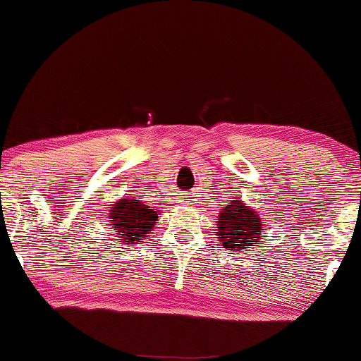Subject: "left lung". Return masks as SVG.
I'll return each mask as SVG.
<instances>
[{"label": "left lung", "instance_id": "obj_1", "mask_svg": "<svg viewBox=\"0 0 361 361\" xmlns=\"http://www.w3.org/2000/svg\"><path fill=\"white\" fill-rule=\"evenodd\" d=\"M219 241L229 251H246L256 246L263 235V224L256 210L244 207L241 200H233L219 215Z\"/></svg>", "mask_w": 361, "mask_h": 361}]
</instances>
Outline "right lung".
Wrapping results in <instances>:
<instances>
[{
	"instance_id": "right-lung-1",
	"label": "right lung",
	"mask_w": 361,
	"mask_h": 361,
	"mask_svg": "<svg viewBox=\"0 0 361 361\" xmlns=\"http://www.w3.org/2000/svg\"><path fill=\"white\" fill-rule=\"evenodd\" d=\"M110 226L115 227V234L126 244L140 243V239L154 227L157 210L144 205L134 198H122L110 210Z\"/></svg>"
}]
</instances>
